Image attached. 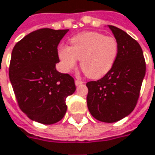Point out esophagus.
<instances>
[{
  "label": "esophagus",
  "instance_id": "1",
  "mask_svg": "<svg viewBox=\"0 0 155 155\" xmlns=\"http://www.w3.org/2000/svg\"><path fill=\"white\" fill-rule=\"evenodd\" d=\"M74 82H75V85H76V86H80L81 84H83V83H84L82 81H81V80H77V79L74 81Z\"/></svg>",
  "mask_w": 155,
  "mask_h": 155
}]
</instances>
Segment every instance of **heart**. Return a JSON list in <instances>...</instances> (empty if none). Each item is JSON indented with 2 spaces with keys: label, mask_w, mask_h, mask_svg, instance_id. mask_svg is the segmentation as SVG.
<instances>
[{
  "label": "heart",
  "mask_w": 155,
  "mask_h": 155,
  "mask_svg": "<svg viewBox=\"0 0 155 155\" xmlns=\"http://www.w3.org/2000/svg\"><path fill=\"white\" fill-rule=\"evenodd\" d=\"M118 53L117 40L99 32H83L70 41V46L59 49L62 68L70 71L81 60V68L87 77L99 79L112 68Z\"/></svg>",
  "instance_id": "1"
}]
</instances>
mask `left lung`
I'll use <instances>...</instances> for the list:
<instances>
[{"mask_svg": "<svg viewBox=\"0 0 155 155\" xmlns=\"http://www.w3.org/2000/svg\"><path fill=\"white\" fill-rule=\"evenodd\" d=\"M118 43L116 62L104 76L87 82V104L99 121L114 123L125 117L138 103L146 61L140 45L121 29L109 25Z\"/></svg>", "mask_w": 155, "mask_h": 155, "instance_id": "1", "label": "left lung"}]
</instances>
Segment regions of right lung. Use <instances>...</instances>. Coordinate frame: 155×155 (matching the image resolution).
<instances>
[{"mask_svg":"<svg viewBox=\"0 0 155 155\" xmlns=\"http://www.w3.org/2000/svg\"><path fill=\"white\" fill-rule=\"evenodd\" d=\"M68 30L43 28L15 44L8 74L19 108L31 120L52 124L63 118L74 80L58 72V45Z\"/></svg>","mask_w":155,"mask_h":155,"instance_id":"right-lung-1","label":"right lung"}]
</instances>
